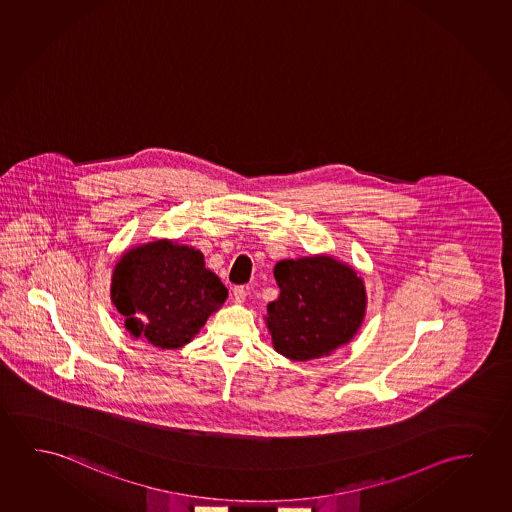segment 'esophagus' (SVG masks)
<instances>
[{
	"label": "esophagus",
	"instance_id": "1",
	"mask_svg": "<svg viewBox=\"0 0 512 512\" xmlns=\"http://www.w3.org/2000/svg\"><path fill=\"white\" fill-rule=\"evenodd\" d=\"M232 294H234V301L236 303H244V299H246V289H244L243 285H237V287H234V291H232Z\"/></svg>",
	"mask_w": 512,
	"mask_h": 512
}]
</instances>
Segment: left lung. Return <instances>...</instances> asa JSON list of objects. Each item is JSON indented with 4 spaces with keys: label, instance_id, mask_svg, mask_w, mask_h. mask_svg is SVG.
<instances>
[{
    "label": "left lung",
    "instance_id": "8db88e82",
    "mask_svg": "<svg viewBox=\"0 0 512 512\" xmlns=\"http://www.w3.org/2000/svg\"><path fill=\"white\" fill-rule=\"evenodd\" d=\"M280 296L264 321L276 353L294 362L330 356L360 330L367 291L358 271L328 253L276 262Z\"/></svg>",
    "mask_w": 512,
    "mask_h": 512
}]
</instances>
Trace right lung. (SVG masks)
Segmentation results:
<instances>
[{
	"mask_svg": "<svg viewBox=\"0 0 512 512\" xmlns=\"http://www.w3.org/2000/svg\"><path fill=\"white\" fill-rule=\"evenodd\" d=\"M110 294L126 317L131 337L158 349H179L220 310L228 291L218 275L205 268L200 250L173 239H154L120 255Z\"/></svg>",
	"mask_w": 512,
	"mask_h": 512,
	"instance_id": "right-lung-1",
	"label": "right lung"
}]
</instances>
